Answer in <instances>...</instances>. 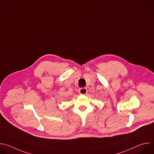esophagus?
Here are the masks:
<instances>
[{
  "instance_id": "obj_1",
  "label": "esophagus",
  "mask_w": 154,
  "mask_h": 154,
  "mask_svg": "<svg viewBox=\"0 0 154 154\" xmlns=\"http://www.w3.org/2000/svg\"><path fill=\"white\" fill-rule=\"evenodd\" d=\"M88 90H87V88H80L79 90V93L80 94H86Z\"/></svg>"
}]
</instances>
